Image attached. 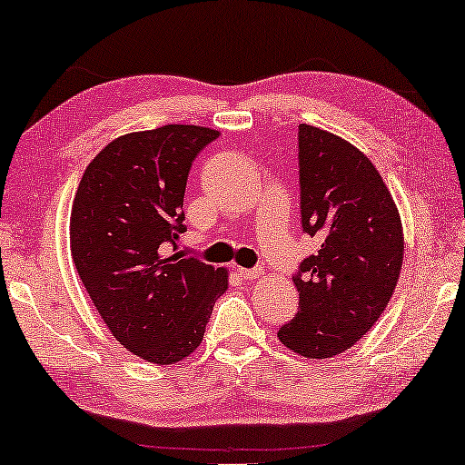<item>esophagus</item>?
<instances>
[{
    "label": "esophagus",
    "instance_id": "34e87169",
    "mask_svg": "<svg viewBox=\"0 0 465 465\" xmlns=\"http://www.w3.org/2000/svg\"><path fill=\"white\" fill-rule=\"evenodd\" d=\"M240 277L246 279V282H254V279H259L262 275L261 269H238Z\"/></svg>",
    "mask_w": 465,
    "mask_h": 465
}]
</instances>
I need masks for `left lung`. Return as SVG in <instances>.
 Listing matches in <instances>:
<instances>
[{
	"label": "left lung",
	"instance_id": "obj_1",
	"mask_svg": "<svg viewBox=\"0 0 465 465\" xmlns=\"http://www.w3.org/2000/svg\"><path fill=\"white\" fill-rule=\"evenodd\" d=\"M298 149L302 230L319 250L293 277L298 314L277 337L322 360L350 350L385 312L403 264V227L377 167L348 140L300 124Z\"/></svg>",
	"mask_w": 465,
	"mask_h": 465
}]
</instances>
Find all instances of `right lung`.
Here are the masks:
<instances>
[{
  "instance_id": "obj_1",
  "label": "right lung",
  "mask_w": 465,
  "mask_h": 465,
  "mask_svg": "<svg viewBox=\"0 0 465 465\" xmlns=\"http://www.w3.org/2000/svg\"><path fill=\"white\" fill-rule=\"evenodd\" d=\"M219 136L204 126L130 132L84 169L72 203L70 250L107 329L146 362H182L203 341L227 269L178 250L193 161Z\"/></svg>"
}]
</instances>
